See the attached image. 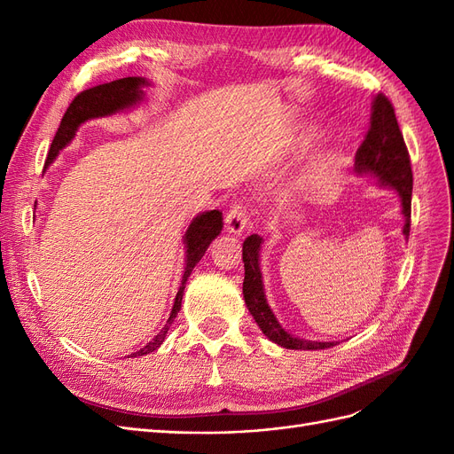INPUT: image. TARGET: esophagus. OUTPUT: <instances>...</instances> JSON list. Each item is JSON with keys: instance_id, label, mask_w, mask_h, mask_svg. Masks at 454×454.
<instances>
[{"instance_id": "1", "label": "esophagus", "mask_w": 454, "mask_h": 454, "mask_svg": "<svg viewBox=\"0 0 454 454\" xmlns=\"http://www.w3.org/2000/svg\"><path fill=\"white\" fill-rule=\"evenodd\" d=\"M247 227V214L240 205H234L227 217H225V229L231 234H242L244 229Z\"/></svg>"}]
</instances>
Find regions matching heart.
<instances>
[{"label":"heart","instance_id":"obj_1","mask_svg":"<svg viewBox=\"0 0 454 454\" xmlns=\"http://www.w3.org/2000/svg\"><path fill=\"white\" fill-rule=\"evenodd\" d=\"M343 168V155L336 150H325L316 155L314 161L308 165L306 175L301 182V192L316 193L326 190L338 178L340 170Z\"/></svg>","mask_w":454,"mask_h":454}]
</instances>
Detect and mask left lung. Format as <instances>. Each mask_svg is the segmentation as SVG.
<instances>
[{"instance_id": "left-lung-1", "label": "left lung", "mask_w": 454, "mask_h": 454, "mask_svg": "<svg viewBox=\"0 0 454 454\" xmlns=\"http://www.w3.org/2000/svg\"><path fill=\"white\" fill-rule=\"evenodd\" d=\"M355 173L358 176H370L376 180L378 185L395 190L402 202L403 215V237H410V217H411V190H413V175L410 153L403 143V135L398 128L395 108L390 101L378 93L372 101V114L366 137L361 148L355 155ZM262 239L259 234H252L242 244V261H244V284L242 294L249 314L254 316L257 326L270 341L286 349H326L340 341H317L304 340L294 336L279 325L269 306L267 294H264L262 274L259 267V255Z\"/></svg>"}]
</instances>
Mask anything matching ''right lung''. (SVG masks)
Instances as JSON below:
<instances>
[{
	"mask_svg": "<svg viewBox=\"0 0 454 454\" xmlns=\"http://www.w3.org/2000/svg\"><path fill=\"white\" fill-rule=\"evenodd\" d=\"M148 86H152V82L146 81L145 76H126V78H120V81L93 86L90 90H84L78 93V96L73 99V103L69 105L64 118H61V123L56 131L52 145H51L49 155H46L44 168L56 161L58 153L71 143L78 128H81L84 121L113 116V114L123 113V111H131V108H135L137 105H140L146 99L145 88H148ZM222 227H223V215L220 210H208V212H202L193 217L190 227H187L185 234L182 237L184 247H185V267H184V274H182V284H180V289L176 293V299L173 304V311H170V316H168L165 326L161 328V333L152 341H148L143 349L128 355V358L148 355V353L158 349L165 341L168 328H170V325H173L175 317L178 316V311L182 308L185 281H187V278H190L192 270L195 269V264L202 259V255L207 254L210 242L222 232Z\"/></svg>",
	"mask_w": 454,
	"mask_h": 454,
	"instance_id": "1",
	"label": "right lung"
}]
</instances>
